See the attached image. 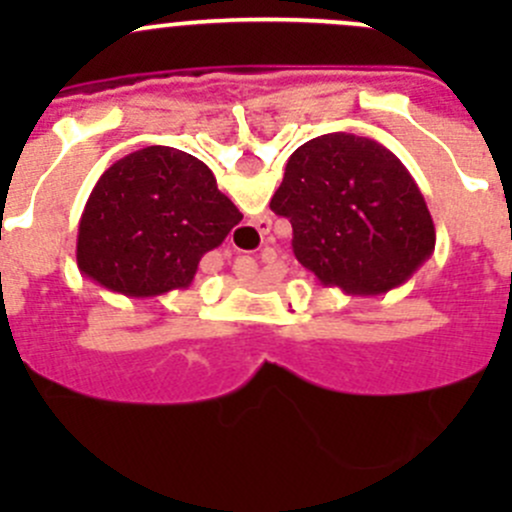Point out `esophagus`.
<instances>
[{
	"instance_id": "34e87169",
	"label": "esophagus",
	"mask_w": 512,
	"mask_h": 512,
	"mask_svg": "<svg viewBox=\"0 0 512 512\" xmlns=\"http://www.w3.org/2000/svg\"><path fill=\"white\" fill-rule=\"evenodd\" d=\"M260 223H265V220H260ZM267 223H270V220H267ZM257 232H260V235H265V227H260V225H257Z\"/></svg>"
}]
</instances>
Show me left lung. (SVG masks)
Wrapping results in <instances>:
<instances>
[{
    "instance_id": "8db88e82",
    "label": "left lung",
    "mask_w": 512,
    "mask_h": 512,
    "mask_svg": "<svg viewBox=\"0 0 512 512\" xmlns=\"http://www.w3.org/2000/svg\"><path fill=\"white\" fill-rule=\"evenodd\" d=\"M270 208L292 223L302 267L324 287L359 297L401 287L436 247L431 213L406 165L354 133L299 146Z\"/></svg>"
}]
</instances>
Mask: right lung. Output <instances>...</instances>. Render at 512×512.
Instances as JSON below:
<instances>
[{
	"mask_svg": "<svg viewBox=\"0 0 512 512\" xmlns=\"http://www.w3.org/2000/svg\"><path fill=\"white\" fill-rule=\"evenodd\" d=\"M242 220L203 160L146 146L103 170L79 223L84 275L126 297L185 289L205 252Z\"/></svg>",
	"mask_w": 512,
	"mask_h": 512,
	"instance_id": "obj_1",
	"label": "right lung"
}]
</instances>
